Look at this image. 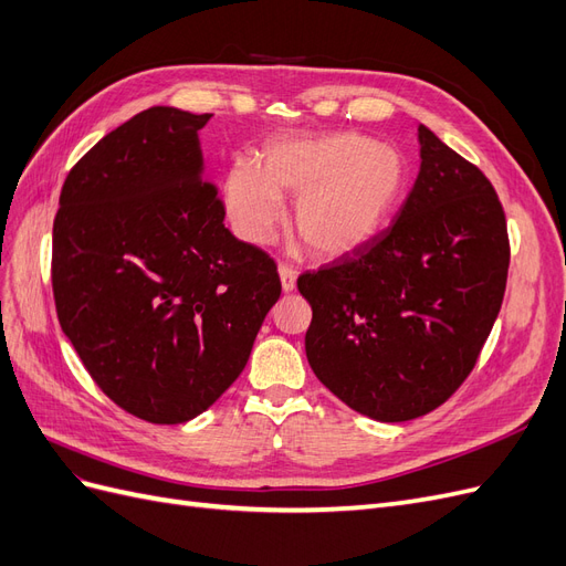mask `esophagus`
<instances>
[{
	"mask_svg": "<svg viewBox=\"0 0 566 566\" xmlns=\"http://www.w3.org/2000/svg\"><path fill=\"white\" fill-rule=\"evenodd\" d=\"M279 276H281L283 293H293L297 285V271L287 264H279Z\"/></svg>",
	"mask_w": 566,
	"mask_h": 566,
	"instance_id": "1",
	"label": "esophagus"
}]
</instances>
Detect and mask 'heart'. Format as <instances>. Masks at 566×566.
Instances as JSON below:
<instances>
[{"mask_svg":"<svg viewBox=\"0 0 566 566\" xmlns=\"http://www.w3.org/2000/svg\"><path fill=\"white\" fill-rule=\"evenodd\" d=\"M406 186L401 153L356 132L295 134L271 142L262 165L238 160L224 200L235 231L262 245L297 198L300 241L323 260L366 248L382 231Z\"/></svg>","mask_w":566,"mask_h":566,"instance_id":"heart-1","label":"heart"}]
</instances>
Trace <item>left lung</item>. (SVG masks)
Wrapping results in <instances>:
<instances>
[{
  "label": "left lung",
  "mask_w": 566,
  "mask_h": 566,
  "mask_svg": "<svg viewBox=\"0 0 566 566\" xmlns=\"http://www.w3.org/2000/svg\"><path fill=\"white\" fill-rule=\"evenodd\" d=\"M420 172L391 227L297 279L316 378L356 413L403 422L468 378L501 312L510 243L491 181L418 127Z\"/></svg>",
  "instance_id": "left-lung-1"
}]
</instances>
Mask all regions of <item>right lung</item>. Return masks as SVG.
I'll return each mask as SVG.
<instances>
[{
  "label": "right lung",
  "instance_id": "right-lung-1",
  "mask_svg": "<svg viewBox=\"0 0 566 566\" xmlns=\"http://www.w3.org/2000/svg\"><path fill=\"white\" fill-rule=\"evenodd\" d=\"M212 115L153 106L67 175L54 219L56 314L127 413L193 420L243 373L281 297L271 256L224 227L198 132Z\"/></svg>",
  "mask_w": 566,
  "mask_h": 566
}]
</instances>
